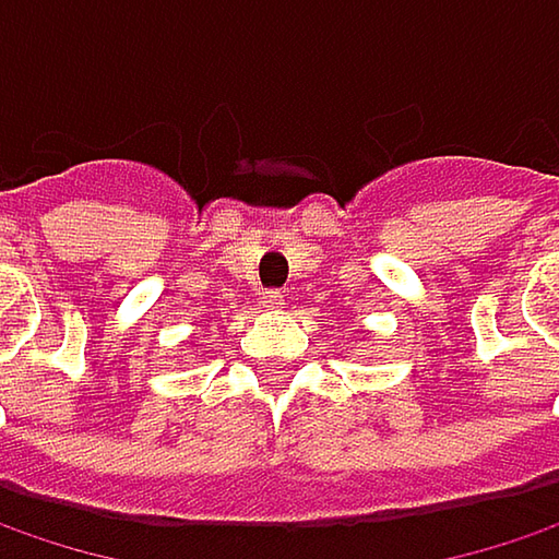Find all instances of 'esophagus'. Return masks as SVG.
Listing matches in <instances>:
<instances>
[{"mask_svg":"<svg viewBox=\"0 0 559 559\" xmlns=\"http://www.w3.org/2000/svg\"><path fill=\"white\" fill-rule=\"evenodd\" d=\"M260 305H263L266 311H283V308H286V296H283V293H276V289H270V293H263Z\"/></svg>","mask_w":559,"mask_h":559,"instance_id":"34e87169","label":"esophagus"}]
</instances>
